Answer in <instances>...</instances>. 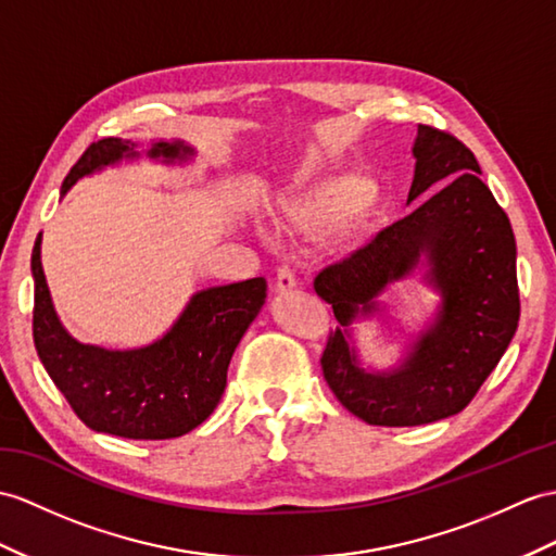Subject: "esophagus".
<instances>
[{
	"mask_svg": "<svg viewBox=\"0 0 556 556\" xmlns=\"http://www.w3.org/2000/svg\"><path fill=\"white\" fill-rule=\"evenodd\" d=\"M292 288H296V280H294L292 268H290L288 264L278 266V274H276V290H278V292H290Z\"/></svg>",
	"mask_w": 556,
	"mask_h": 556,
	"instance_id": "esophagus-1",
	"label": "esophagus"
}]
</instances>
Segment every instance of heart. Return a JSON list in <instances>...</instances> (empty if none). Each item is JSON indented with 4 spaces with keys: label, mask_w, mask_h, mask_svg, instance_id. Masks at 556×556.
<instances>
[{
    "label": "heart",
    "mask_w": 556,
    "mask_h": 556,
    "mask_svg": "<svg viewBox=\"0 0 556 556\" xmlns=\"http://www.w3.org/2000/svg\"><path fill=\"white\" fill-rule=\"evenodd\" d=\"M377 202H380L377 191L361 176H330L292 202L288 219L296 233L308 238L328 233L332 226L340 224V238L351 240L368 224Z\"/></svg>",
    "instance_id": "b5f03b06"
}]
</instances>
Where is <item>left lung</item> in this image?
<instances>
[{
  "instance_id": "1",
  "label": "left lung",
  "mask_w": 556,
  "mask_h": 556,
  "mask_svg": "<svg viewBox=\"0 0 556 556\" xmlns=\"http://www.w3.org/2000/svg\"><path fill=\"white\" fill-rule=\"evenodd\" d=\"M413 157L408 205L417 207L314 280L316 294L340 320L320 358L325 382L349 413L377 427H417L457 415L519 325L517 242L507 214L479 179L477 157L463 141L427 125H417ZM415 273L442 296L435 318L396 366L365 369L353 323L387 320L379 296Z\"/></svg>"
}]
</instances>
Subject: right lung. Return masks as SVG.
Masks as SVG:
<instances>
[{
    "label": "right lung",
    "mask_w": 556,
    "mask_h": 556,
    "mask_svg": "<svg viewBox=\"0 0 556 556\" xmlns=\"http://www.w3.org/2000/svg\"><path fill=\"white\" fill-rule=\"evenodd\" d=\"M141 155L162 165H184L195 151L181 139H160L146 151L129 139H101L65 176L61 198L85 176ZM30 266L39 361L89 429L122 439H176L205 422L222 401L236 346L266 302L264 278L200 290L155 342L105 349L75 340L61 323L42 268V233L35 240Z\"/></svg>",
    "instance_id": "add662e5"
}]
</instances>
